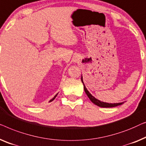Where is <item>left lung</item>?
I'll return each instance as SVG.
<instances>
[{
	"mask_svg": "<svg viewBox=\"0 0 146 146\" xmlns=\"http://www.w3.org/2000/svg\"><path fill=\"white\" fill-rule=\"evenodd\" d=\"M81 81H82V83H83V85H84V90H85V93L87 94V95L88 96V97L89 98V99L91 100L92 102H93V103H94V104H96V105L100 106V107L110 108V107H114V106H117L121 105V104H122L123 103H124V102H120V103H114V104L110 103L109 104V103H106V102H104L100 101V100H98V99H96V98H94L93 96H92L91 94L90 93L89 91H88V90L87 89V88L85 87V85H84V83H83V77H81Z\"/></svg>",
	"mask_w": 146,
	"mask_h": 146,
	"instance_id": "1",
	"label": "left lung"
}]
</instances>
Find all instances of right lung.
Segmentation results:
<instances>
[{"mask_svg":"<svg viewBox=\"0 0 146 146\" xmlns=\"http://www.w3.org/2000/svg\"><path fill=\"white\" fill-rule=\"evenodd\" d=\"M57 94H56V95H55V96H54V97H53V98H52V100H50V102H51V101H52V100H54V99H55V97H56V96H57Z\"/></svg>","mask_w":146,"mask_h":146,"instance_id":"obj_1","label":"right lung"}]
</instances>
